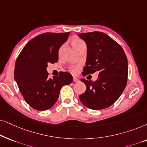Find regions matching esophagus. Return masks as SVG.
I'll return each instance as SVG.
<instances>
[{
    "instance_id": "esophagus-1",
    "label": "esophagus",
    "mask_w": 147,
    "mask_h": 147,
    "mask_svg": "<svg viewBox=\"0 0 147 147\" xmlns=\"http://www.w3.org/2000/svg\"><path fill=\"white\" fill-rule=\"evenodd\" d=\"M73 81H74V82H78V81H79V79H78L77 77H73Z\"/></svg>"
}]
</instances>
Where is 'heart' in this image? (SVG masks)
<instances>
[{
    "label": "heart",
    "mask_w": 147,
    "mask_h": 147,
    "mask_svg": "<svg viewBox=\"0 0 147 147\" xmlns=\"http://www.w3.org/2000/svg\"><path fill=\"white\" fill-rule=\"evenodd\" d=\"M71 44H72V47H73L74 49H75L76 51H77L79 48H81V47L85 46V42H84L83 40H81V39H80L79 38H74L73 40H72ZM78 70H79V68L78 67H72V71L73 72H77Z\"/></svg>",
    "instance_id": "1"
}]
</instances>
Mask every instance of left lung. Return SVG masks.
<instances>
[{
    "label": "left lung",
    "instance_id": "left-lung-1",
    "mask_svg": "<svg viewBox=\"0 0 147 147\" xmlns=\"http://www.w3.org/2000/svg\"><path fill=\"white\" fill-rule=\"evenodd\" d=\"M78 36L85 41L87 48L83 75L99 72L95 81L81 79L87 89L80 95V101L95 110L107 108L116 101L126 86L128 64L126 54L118 43L104 33L93 31Z\"/></svg>",
    "mask_w": 147,
    "mask_h": 147
}]
</instances>
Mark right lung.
<instances>
[{
  "label": "right lung",
  "mask_w": 147,
  "mask_h": 147,
  "mask_svg": "<svg viewBox=\"0 0 147 147\" xmlns=\"http://www.w3.org/2000/svg\"><path fill=\"white\" fill-rule=\"evenodd\" d=\"M70 32L45 33L25 45L15 62V81L23 98L31 107L44 111L57 101L60 91L73 78L68 72L48 78V64L58 60V50L68 40Z\"/></svg>",
  "instance_id": "1"
}]
</instances>
